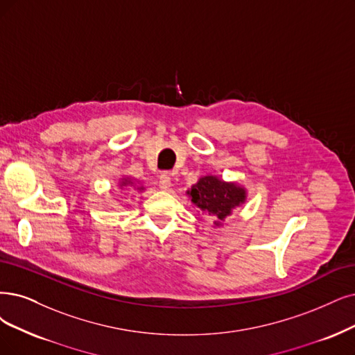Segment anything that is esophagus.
<instances>
[{
  "mask_svg": "<svg viewBox=\"0 0 355 355\" xmlns=\"http://www.w3.org/2000/svg\"><path fill=\"white\" fill-rule=\"evenodd\" d=\"M169 187H171V177L168 174H162L159 177V189L169 190Z\"/></svg>",
  "mask_w": 355,
  "mask_h": 355,
  "instance_id": "34e87169",
  "label": "esophagus"
}]
</instances>
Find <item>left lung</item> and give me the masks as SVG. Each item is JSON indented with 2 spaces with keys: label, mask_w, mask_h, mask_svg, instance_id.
<instances>
[{
  "label": "left lung",
  "mask_w": 355,
  "mask_h": 355,
  "mask_svg": "<svg viewBox=\"0 0 355 355\" xmlns=\"http://www.w3.org/2000/svg\"><path fill=\"white\" fill-rule=\"evenodd\" d=\"M189 198L203 215L214 218L216 227L247 200V190L234 181H224L216 175H203L187 190Z\"/></svg>",
  "instance_id": "1"
}]
</instances>
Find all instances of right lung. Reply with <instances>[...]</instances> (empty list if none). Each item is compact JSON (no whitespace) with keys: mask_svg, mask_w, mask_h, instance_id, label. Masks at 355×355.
Instances as JSON below:
<instances>
[{"mask_svg":"<svg viewBox=\"0 0 355 355\" xmlns=\"http://www.w3.org/2000/svg\"><path fill=\"white\" fill-rule=\"evenodd\" d=\"M118 186H120V189L133 187V189L137 190L139 193L144 191V187L139 184V181H137V180H133V178H130V177H123V178L120 180V182H118Z\"/></svg>","mask_w":355,"mask_h":355,"instance_id":"add662e5","label":"right lung"}]
</instances>
